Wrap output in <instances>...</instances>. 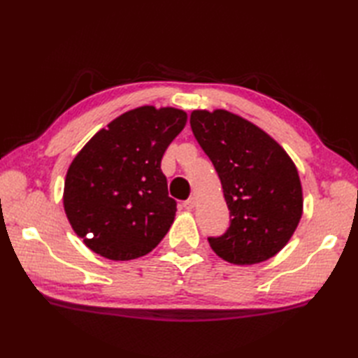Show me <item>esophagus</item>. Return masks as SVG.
Wrapping results in <instances>:
<instances>
[{
    "label": "esophagus",
    "instance_id": "34e87169",
    "mask_svg": "<svg viewBox=\"0 0 358 358\" xmlns=\"http://www.w3.org/2000/svg\"><path fill=\"white\" fill-rule=\"evenodd\" d=\"M195 203H196V199L195 196H189L187 200H185L183 201V206H185V209H192V208H195Z\"/></svg>",
    "mask_w": 358,
    "mask_h": 358
}]
</instances>
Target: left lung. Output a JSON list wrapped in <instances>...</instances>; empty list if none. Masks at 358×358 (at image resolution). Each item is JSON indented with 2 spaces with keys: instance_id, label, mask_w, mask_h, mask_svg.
<instances>
[{
  "instance_id": "obj_1",
  "label": "left lung",
  "mask_w": 358,
  "mask_h": 358,
  "mask_svg": "<svg viewBox=\"0 0 358 358\" xmlns=\"http://www.w3.org/2000/svg\"><path fill=\"white\" fill-rule=\"evenodd\" d=\"M191 127L222 181L229 227L208 237L212 250L234 264H255L286 246L303 212L301 183L280 144L227 110H194Z\"/></svg>"
}]
</instances>
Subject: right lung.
Listing matches in <instances>:
<instances>
[{
	"label": "right lung",
	"mask_w": 358,
	"mask_h": 358,
	"mask_svg": "<svg viewBox=\"0 0 358 358\" xmlns=\"http://www.w3.org/2000/svg\"><path fill=\"white\" fill-rule=\"evenodd\" d=\"M186 112L154 106L129 110L96 132L73 158L64 183L72 229L95 254L126 262L149 254L173 223L162 158Z\"/></svg>",
	"instance_id": "obj_1"
}]
</instances>
